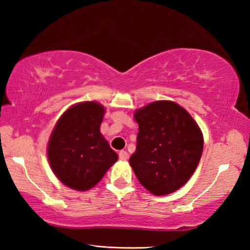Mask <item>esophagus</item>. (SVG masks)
Wrapping results in <instances>:
<instances>
[{"mask_svg": "<svg viewBox=\"0 0 250 250\" xmlns=\"http://www.w3.org/2000/svg\"><path fill=\"white\" fill-rule=\"evenodd\" d=\"M118 157H120V159L121 160H126L128 158V154H127V151H125V150H121L120 152H118Z\"/></svg>", "mask_w": 250, "mask_h": 250, "instance_id": "obj_1", "label": "esophagus"}]
</instances>
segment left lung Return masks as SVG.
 Instances as JSON below:
<instances>
[{"label":"left lung","instance_id":"1","mask_svg":"<svg viewBox=\"0 0 250 250\" xmlns=\"http://www.w3.org/2000/svg\"><path fill=\"white\" fill-rule=\"evenodd\" d=\"M136 151L129 164L142 186L154 195L180 189L191 178L203 151V135L192 116L171 101H156L134 114Z\"/></svg>","mask_w":250,"mask_h":250}]
</instances>
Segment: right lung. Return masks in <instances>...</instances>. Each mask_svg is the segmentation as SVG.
I'll use <instances>...</instances> for the list:
<instances>
[{
    "label": "right lung",
    "instance_id": "right-lung-1",
    "mask_svg": "<svg viewBox=\"0 0 250 250\" xmlns=\"http://www.w3.org/2000/svg\"><path fill=\"white\" fill-rule=\"evenodd\" d=\"M104 113L98 102L78 103L62 114L50 135V167L73 190H90L117 160V154L100 133Z\"/></svg>",
    "mask_w": 250,
    "mask_h": 250
}]
</instances>
